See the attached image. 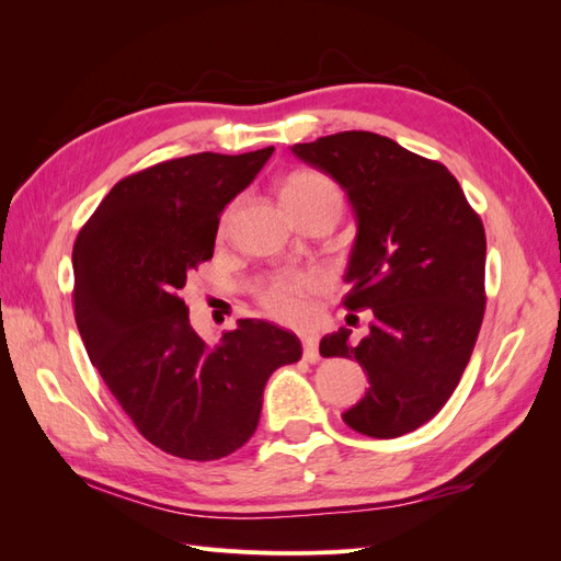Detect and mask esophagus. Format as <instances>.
I'll return each instance as SVG.
<instances>
[{
	"instance_id": "esophagus-1",
	"label": "esophagus",
	"mask_w": 561,
	"mask_h": 561,
	"mask_svg": "<svg viewBox=\"0 0 561 561\" xmlns=\"http://www.w3.org/2000/svg\"><path fill=\"white\" fill-rule=\"evenodd\" d=\"M301 346H304V360L316 363L320 358L318 336L316 334H301Z\"/></svg>"
}]
</instances>
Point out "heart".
<instances>
[{"label": "heart", "mask_w": 561, "mask_h": 561, "mask_svg": "<svg viewBox=\"0 0 561 561\" xmlns=\"http://www.w3.org/2000/svg\"><path fill=\"white\" fill-rule=\"evenodd\" d=\"M280 201L287 213L311 210V208H330L336 215L342 213V194L336 184L313 171H297L287 175L280 184ZM229 213L222 222L227 225ZM318 290V278L311 274H280L268 278L260 285L257 297L262 309L280 322H304L309 316V299Z\"/></svg>", "instance_id": "heart-1"}]
</instances>
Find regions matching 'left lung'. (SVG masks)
<instances>
[{
    "mask_svg": "<svg viewBox=\"0 0 561 561\" xmlns=\"http://www.w3.org/2000/svg\"><path fill=\"white\" fill-rule=\"evenodd\" d=\"M293 154L342 186L358 225L344 307L375 318L360 344L346 328L320 342V355L355 358L367 371L365 398L342 419L379 439L412 433L451 398L478 342L482 219L443 163L383 135L346 130L295 145Z\"/></svg>",
    "mask_w": 561,
    "mask_h": 561,
    "instance_id": "1",
    "label": "left lung"
}]
</instances>
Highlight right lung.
<instances>
[{
	"label": "right lung",
	"mask_w": 561,
	"mask_h": 561,
	"mask_svg": "<svg viewBox=\"0 0 561 561\" xmlns=\"http://www.w3.org/2000/svg\"><path fill=\"white\" fill-rule=\"evenodd\" d=\"M271 154L203 151L128 175L75 243V318L93 367L142 437L190 461L241 449L268 377L301 358L297 334L252 318L210 346L180 299L213 257L219 215Z\"/></svg>",
	"instance_id": "add662e5"
}]
</instances>
